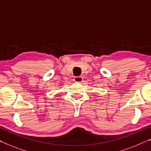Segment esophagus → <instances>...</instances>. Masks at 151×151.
Returning a JSON list of instances; mask_svg holds the SVG:
<instances>
[{
    "mask_svg": "<svg viewBox=\"0 0 151 151\" xmlns=\"http://www.w3.org/2000/svg\"><path fill=\"white\" fill-rule=\"evenodd\" d=\"M74 81L76 83H82L83 82V77L82 76H76L74 78Z\"/></svg>",
    "mask_w": 151,
    "mask_h": 151,
    "instance_id": "esophagus-1",
    "label": "esophagus"
}]
</instances>
